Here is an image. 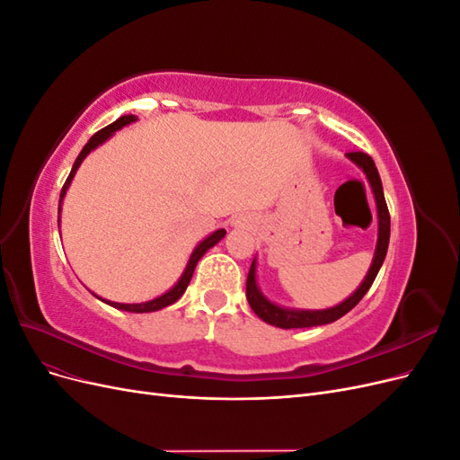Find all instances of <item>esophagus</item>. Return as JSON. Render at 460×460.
Masks as SVG:
<instances>
[{
    "label": "esophagus",
    "instance_id": "esophagus-1",
    "mask_svg": "<svg viewBox=\"0 0 460 460\" xmlns=\"http://www.w3.org/2000/svg\"><path fill=\"white\" fill-rule=\"evenodd\" d=\"M252 225H253V220L245 217V215H238V217H234V220H232L234 228H249Z\"/></svg>",
    "mask_w": 460,
    "mask_h": 460
}]
</instances>
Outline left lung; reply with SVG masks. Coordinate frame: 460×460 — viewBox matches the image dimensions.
<instances>
[{
	"label": "left lung",
	"instance_id": "1",
	"mask_svg": "<svg viewBox=\"0 0 460 460\" xmlns=\"http://www.w3.org/2000/svg\"><path fill=\"white\" fill-rule=\"evenodd\" d=\"M351 163H355L360 171L367 174V180L370 184V190L374 193V201H376V213H378V242H376V252L372 257V264L365 276V280L360 282V286L353 291V294L343 299L336 307L330 309H320V311H309V309H289V307H282V305L272 303L269 297H264L262 291L257 286V259H253L252 269H249L247 274V301L252 305L253 313L264 320L267 324H272L276 328H311V326H323V324H330L336 323L338 318H341L343 314L349 313L355 305L365 297L367 291L370 289L374 278L378 276L385 253H387V245H389V211L385 205V198H384V188H382V180L378 174V169L372 161V157H368L367 153H347L345 155Z\"/></svg>",
	"mask_w": 460,
	"mask_h": 460
}]
</instances>
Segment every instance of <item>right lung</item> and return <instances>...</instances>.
Instances as JSON below:
<instances>
[{
	"label": "right lung",
	"instance_id": "right-lung-1",
	"mask_svg": "<svg viewBox=\"0 0 460 460\" xmlns=\"http://www.w3.org/2000/svg\"><path fill=\"white\" fill-rule=\"evenodd\" d=\"M136 120H137L136 115H124V117L117 119L113 124H109V127L102 128L100 132H95V134L90 137V140H88V144H86L84 147H82L80 155L76 157V161H75V164H73L71 174H68L66 182H65V186H63V190H61L58 222H61V205H63V199H65V196H66V190H68V186H71L73 178H75V174H76V171H78V166L82 164V161H84L95 147H100L102 144H105V142L109 140V137L113 136L117 130H120V128H124V127H128V124H132V122H136ZM225 235H226V230H225V228H218L217 232H213L211 235H207L205 240H201L196 247H193V252H191V255H190V259H188L186 269H184L182 276L178 278V282H176L169 291H164L163 296H159V297H155V299H149V301H144V303H115V301H107V299L97 297L95 294H93V296H95L97 299H102L103 303L111 305V307L120 309V311H128V313H153V311H161V309H164V307H169V305L176 303L180 297H182V294H184L188 284H190V280H191L193 270H196V264L199 262V259L208 252V249L215 247L222 238H225Z\"/></svg>",
	"mask_w": 460,
	"mask_h": 460
}]
</instances>
